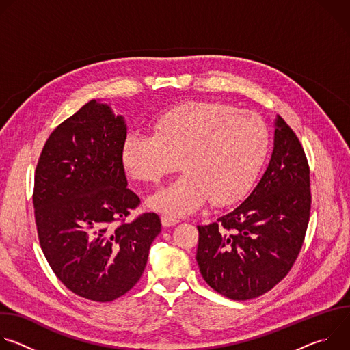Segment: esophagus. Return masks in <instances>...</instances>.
I'll return each instance as SVG.
<instances>
[{
	"instance_id": "obj_1",
	"label": "esophagus",
	"mask_w": 350,
	"mask_h": 350,
	"mask_svg": "<svg viewBox=\"0 0 350 350\" xmlns=\"http://www.w3.org/2000/svg\"><path fill=\"white\" fill-rule=\"evenodd\" d=\"M161 221H162L163 227H172V226H176L180 220L176 217H172V216H162Z\"/></svg>"
}]
</instances>
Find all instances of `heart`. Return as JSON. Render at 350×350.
Wrapping results in <instances>:
<instances>
[{
  "label": "heart",
  "mask_w": 350,
  "mask_h": 350,
  "mask_svg": "<svg viewBox=\"0 0 350 350\" xmlns=\"http://www.w3.org/2000/svg\"><path fill=\"white\" fill-rule=\"evenodd\" d=\"M155 134L130 133L122 162L135 180L158 183L177 169L178 178L148 198V206L187 216L206 205L237 202L255 183L269 154L270 135L262 118L223 103L192 101L161 113Z\"/></svg>",
  "instance_id": "heart-1"
}]
</instances>
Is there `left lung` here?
<instances>
[{"label":"left lung","instance_id":"obj_1","mask_svg":"<svg viewBox=\"0 0 350 350\" xmlns=\"http://www.w3.org/2000/svg\"><path fill=\"white\" fill-rule=\"evenodd\" d=\"M304 148L277 115L270 162L245 201L216 223L198 226L196 262L204 280L232 301L277 285L301 251L310 215Z\"/></svg>","mask_w":350,"mask_h":350}]
</instances>
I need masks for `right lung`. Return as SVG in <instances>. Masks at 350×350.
<instances>
[{"instance_id": "add662e5", "label": "right lung", "mask_w": 350, "mask_h": 350, "mask_svg": "<svg viewBox=\"0 0 350 350\" xmlns=\"http://www.w3.org/2000/svg\"><path fill=\"white\" fill-rule=\"evenodd\" d=\"M126 137L124 116L92 99L51 133L34 176L44 256L68 289L95 302L137 284L162 227L157 213L115 226L139 204L122 162Z\"/></svg>"}]
</instances>
